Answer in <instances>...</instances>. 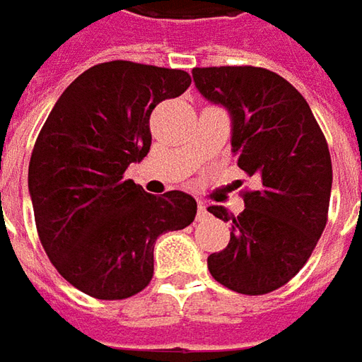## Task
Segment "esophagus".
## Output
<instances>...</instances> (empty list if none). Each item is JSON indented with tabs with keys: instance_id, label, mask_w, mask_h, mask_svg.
Returning a JSON list of instances; mask_svg holds the SVG:
<instances>
[{
	"instance_id": "obj_1",
	"label": "esophagus",
	"mask_w": 362,
	"mask_h": 362,
	"mask_svg": "<svg viewBox=\"0 0 362 362\" xmlns=\"http://www.w3.org/2000/svg\"><path fill=\"white\" fill-rule=\"evenodd\" d=\"M206 216H209L206 205H205V203H201V201H199V205H197V218H199V221H205Z\"/></svg>"
}]
</instances>
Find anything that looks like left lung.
Segmentation results:
<instances>
[{
    "label": "left lung",
    "mask_w": 362,
    "mask_h": 362,
    "mask_svg": "<svg viewBox=\"0 0 362 362\" xmlns=\"http://www.w3.org/2000/svg\"><path fill=\"white\" fill-rule=\"evenodd\" d=\"M206 100L233 116V151L258 189L243 191L238 216L209 206L230 221V243L209 256L218 284L244 296L286 286L305 266L327 224L333 167L327 139L310 104L280 74L260 66L193 69Z\"/></svg>",
    "instance_id": "obj_1"
}]
</instances>
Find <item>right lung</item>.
Masks as SVG:
<instances>
[{"instance_id":"add662e5","label":"right lung","mask_w":362,"mask_h":362,"mask_svg":"<svg viewBox=\"0 0 362 362\" xmlns=\"http://www.w3.org/2000/svg\"><path fill=\"white\" fill-rule=\"evenodd\" d=\"M189 72L100 62L62 92L35 141L29 193L39 240L64 280L96 300H126L153 278V246L195 221L183 191L156 197L129 163L151 146L149 116L189 88Z\"/></svg>"}]
</instances>
